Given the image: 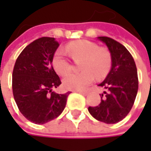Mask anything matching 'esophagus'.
I'll list each match as a JSON object with an SVG mask.
<instances>
[{"label": "esophagus", "mask_w": 151, "mask_h": 151, "mask_svg": "<svg viewBox=\"0 0 151 151\" xmlns=\"http://www.w3.org/2000/svg\"><path fill=\"white\" fill-rule=\"evenodd\" d=\"M78 93H81V94H83V95H86L88 93H89V91H77Z\"/></svg>", "instance_id": "obj_1"}]
</instances>
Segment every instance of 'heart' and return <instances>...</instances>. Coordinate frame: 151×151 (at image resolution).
Masks as SVG:
<instances>
[{"label":"heart","mask_w":151,"mask_h":151,"mask_svg":"<svg viewBox=\"0 0 151 151\" xmlns=\"http://www.w3.org/2000/svg\"><path fill=\"white\" fill-rule=\"evenodd\" d=\"M65 50L82 71L67 75L63 86L70 90H81L90 85L97 76L102 78L108 74L112 66V54L108 49L100 47L94 42L82 39L67 44ZM53 69L59 75L68 74L73 68L71 61L61 50H57L51 60Z\"/></svg>","instance_id":"b5f03b06"}]
</instances>
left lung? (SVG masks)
<instances>
[{"label":"left lung","instance_id":"obj_1","mask_svg":"<svg viewBox=\"0 0 151 151\" xmlns=\"http://www.w3.org/2000/svg\"><path fill=\"white\" fill-rule=\"evenodd\" d=\"M112 54V67L105 80L99 86L104 87L105 98L88 111L96 120L107 124L116 123L130 112L138 91L136 63L130 52L122 44L107 37H99ZM104 95L101 94V99Z\"/></svg>","mask_w":151,"mask_h":151}]
</instances>
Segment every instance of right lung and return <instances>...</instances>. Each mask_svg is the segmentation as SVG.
Listing matches in <instances>:
<instances>
[{
	"instance_id": "obj_1",
	"label": "right lung",
	"mask_w": 151,
	"mask_h": 151,
	"mask_svg": "<svg viewBox=\"0 0 151 151\" xmlns=\"http://www.w3.org/2000/svg\"><path fill=\"white\" fill-rule=\"evenodd\" d=\"M58 46L54 37H40L26 46L15 61L12 74L14 99L22 114L36 124L56 119L65 109L70 94L52 92L61 84L51 65Z\"/></svg>"
}]
</instances>
